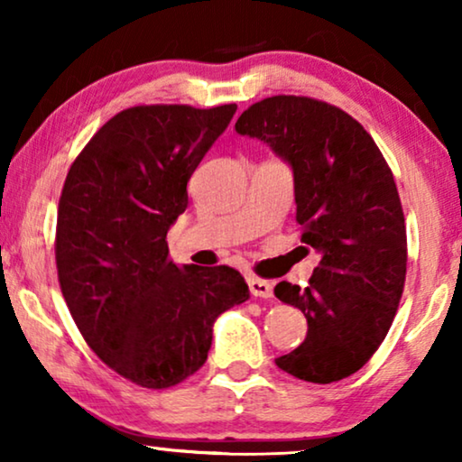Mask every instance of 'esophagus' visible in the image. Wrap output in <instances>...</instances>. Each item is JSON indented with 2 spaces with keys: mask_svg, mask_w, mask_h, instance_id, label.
I'll return each mask as SVG.
<instances>
[{
  "mask_svg": "<svg viewBox=\"0 0 462 462\" xmlns=\"http://www.w3.org/2000/svg\"><path fill=\"white\" fill-rule=\"evenodd\" d=\"M248 286L250 292L254 296H261V299H271V296H273V283L261 280V277L256 275H248Z\"/></svg>",
  "mask_w": 462,
  "mask_h": 462,
  "instance_id": "1",
  "label": "esophagus"
}]
</instances>
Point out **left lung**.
<instances>
[{
    "label": "left lung",
    "instance_id": "left-lung-1",
    "mask_svg": "<svg viewBox=\"0 0 462 462\" xmlns=\"http://www.w3.org/2000/svg\"><path fill=\"white\" fill-rule=\"evenodd\" d=\"M236 130L292 166L302 248L319 254L307 288L275 286L277 299L307 318L305 340L277 357V368L318 384L356 374L387 337L406 282V218L393 172L357 119L318 98H263Z\"/></svg>",
    "mask_w": 462,
    "mask_h": 462
}]
</instances>
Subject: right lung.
Listing matches in <instances>:
<instances>
[{"mask_svg":"<svg viewBox=\"0 0 462 462\" xmlns=\"http://www.w3.org/2000/svg\"><path fill=\"white\" fill-rule=\"evenodd\" d=\"M237 105H138L113 116L69 168L56 218L60 292L88 346L125 381L174 387L206 364L212 324L248 300L236 269L176 267L168 229L187 182Z\"/></svg>","mask_w":462,"mask_h":462,"instance_id":"obj_1","label":"right lung"}]
</instances>
